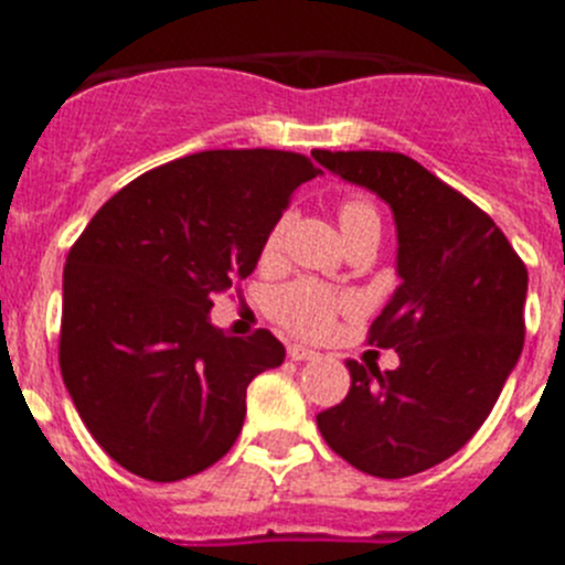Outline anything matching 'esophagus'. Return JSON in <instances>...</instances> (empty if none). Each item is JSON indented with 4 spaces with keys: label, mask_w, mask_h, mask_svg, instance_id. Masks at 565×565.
I'll return each mask as SVG.
<instances>
[{
    "label": "esophagus",
    "mask_w": 565,
    "mask_h": 565,
    "mask_svg": "<svg viewBox=\"0 0 565 565\" xmlns=\"http://www.w3.org/2000/svg\"><path fill=\"white\" fill-rule=\"evenodd\" d=\"M288 356H291L294 362H311V359H317L319 353L311 351V348H306V344H288Z\"/></svg>",
    "instance_id": "34e87169"
}]
</instances>
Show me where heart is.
I'll list each match as a JSON object with an SVG mask.
<instances>
[{"label":"heart","instance_id":"heart-1","mask_svg":"<svg viewBox=\"0 0 565 565\" xmlns=\"http://www.w3.org/2000/svg\"><path fill=\"white\" fill-rule=\"evenodd\" d=\"M376 221L371 203L348 201L339 209V226L351 228L356 223ZM282 246V226L274 228L266 239V257H274ZM339 311V299L328 288L317 282H291V286L279 288L274 297V317L299 337H322L333 326V317Z\"/></svg>","mask_w":565,"mask_h":565}]
</instances>
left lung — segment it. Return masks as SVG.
Masks as SVG:
<instances>
[{
	"instance_id": "8db88e82",
	"label": "left lung",
	"mask_w": 565,
	"mask_h": 565,
	"mask_svg": "<svg viewBox=\"0 0 565 565\" xmlns=\"http://www.w3.org/2000/svg\"><path fill=\"white\" fill-rule=\"evenodd\" d=\"M311 154L391 206L402 279L371 326V344L393 348L398 367L351 359V391L317 427L367 476H416L476 436L515 371L526 266L489 214L407 154Z\"/></svg>"
}]
</instances>
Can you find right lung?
Returning <instances> with one entry per match:
<instances>
[{"label":"right lung","instance_id":"1","mask_svg":"<svg viewBox=\"0 0 565 565\" xmlns=\"http://www.w3.org/2000/svg\"><path fill=\"white\" fill-rule=\"evenodd\" d=\"M319 169L279 149H209L113 194L64 266L58 364L113 461L181 481L221 461L246 418V387L279 367L268 331L212 326V297L257 268L288 198Z\"/></svg>","mask_w":565,"mask_h":565}]
</instances>
